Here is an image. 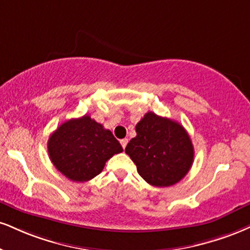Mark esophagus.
<instances>
[{
  "instance_id": "obj_1",
  "label": "esophagus",
  "mask_w": 250,
  "mask_h": 250,
  "mask_svg": "<svg viewBox=\"0 0 250 250\" xmlns=\"http://www.w3.org/2000/svg\"><path fill=\"white\" fill-rule=\"evenodd\" d=\"M120 143H121L122 148L125 149V146H127V144H128V138H123V140L120 141Z\"/></svg>"
}]
</instances>
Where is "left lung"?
Listing matches in <instances>:
<instances>
[{
  "mask_svg": "<svg viewBox=\"0 0 250 250\" xmlns=\"http://www.w3.org/2000/svg\"><path fill=\"white\" fill-rule=\"evenodd\" d=\"M136 134L125 154L146 183L167 188L184 178L193 163L194 150L182 125L148 112L136 125Z\"/></svg>",
  "mask_w": 250,
  "mask_h": 250,
  "instance_id": "left-lung-1",
  "label": "left lung"
}]
</instances>
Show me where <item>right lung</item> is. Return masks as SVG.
I'll list each match as a JSON object with an SVG mask.
<instances>
[{
    "mask_svg": "<svg viewBox=\"0 0 250 250\" xmlns=\"http://www.w3.org/2000/svg\"><path fill=\"white\" fill-rule=\"evenodd\" d=\"M51 162L73 182H87L104 170L115 154L123 151L112 131L83 115L60 125L47 142Z\"/></svg>",
    "mask_w": 250,
    "mask_h": 250,
    "instance_id": "obj_1",
    "label": "right lung"
}]
</instances>
